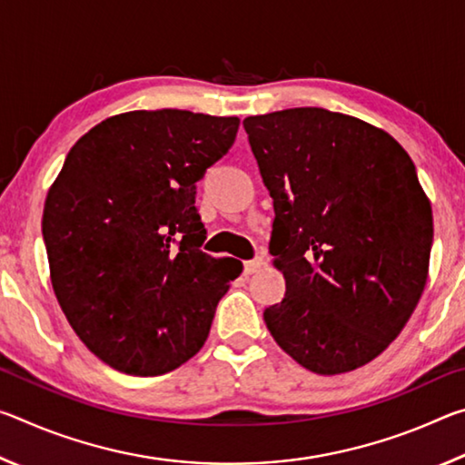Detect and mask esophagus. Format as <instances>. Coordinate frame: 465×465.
<instances>
[{"instance_id":"obj_1","label":"esophagus","mask_w":465,"mask_h":465,"mask_svg":"<svg viewBox=\"0 0 465 465\" xmlns=\"http://www.w3.org/2000/svg\"><path fill=\"white\" fill-rule=\"evenodd\" d=\"M264 266V258L262 256H256L254 261H248V262H243V272L246 274H254V272H258Z\"/></svg>"}]
</instances>
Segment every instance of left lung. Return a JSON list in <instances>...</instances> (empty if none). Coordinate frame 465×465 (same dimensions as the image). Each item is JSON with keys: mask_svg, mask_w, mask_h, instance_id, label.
I'll list each match as a JSON object with an SVG mask.
<instances>
[{"mask_svg": "<svg viewBox=\"0 0 465 465\" xmlns=\"http://www.w3.org/2000/svg\"><path fill=\"white\" fill-rule=\"evenodd\" d=\"M243 129L274 201L271 254L287 282L266 328L313 373L363 367L427 285L432 211L411 155L383 129L326 108L248 116Z\"/></svg>", "mask_w": 465, "mask_h": 465, "instance_id": "1", "label": "left lung"}]
</instances>
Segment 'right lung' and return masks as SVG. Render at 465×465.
Masks as SVG:
<instances>
[{"mask_svg":"<svg viewBox=\"0 0 465 465\" xmlns=\"http://www.w3.org/2000/svg\"><path fill=\"white\" fill-rule=\"evenodd\" d=\"M238 116L133 110L69 149L49 188L51 282L82 342L116 371L162 375L201 351L242 269L204 254L196 183L223 157Z\"/></svg>","mask_w":465,"mask_h":465,"instance_id":"add662e5","label":"right lung"}]
</instances>
